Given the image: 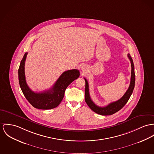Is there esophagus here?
<instances>
[{"label": "esophagus", "instance_id": "esophagus-1", "mask_svg": "<svg viewBox=\"0 0 154 154\" xmlns=\"http://www.w3.org/2000/svg\"><path fill=\"white\" fill-rule=\"evenodd\" d=\"M86 69H87V68H86L85 67L83 66V67H82V71H85L86 70Z\"/></svg>", "mask_w": 154, "mask_h": 154}]
</instances>
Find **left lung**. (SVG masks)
I'll list each match as a JSON object with an SVG mask.
<instances>
[{"mask_svg": "<svg viewBox=\"0 0 154 154\" xmlns=\"http://www.w3.org/2000/svg\"><path fill=\"white\" fill-rule=\"evenodd\" d=\"M128 57L130 60L131 64V82L130 86L124 95L118 101L111 103L108 106L104 107L97 106L94 103L91 99L90 93H89V87L88 83L87 80L84 78L85 82V101L87 104L95 112L102 115V116H109L112 115L119 110H120L123 106H124L126 103L128 102V100L130 98L132 94L134 87H135V75L134 72V65L132 59L131 57L130 54H128Z\"/></svg>", "mask_w": 154, "mask_h": 154, "instance_id": "obj_1", "label": "left lung"}]
</instances>
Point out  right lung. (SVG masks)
I'll use <instances>...</instances> for the list:
<instances>
[{
	"label": "right lung",
	"mask_w": 154,
	"mask_h": 154,
	"mask_svg": "<svg viewBox=\"0 0 154 154\" xmlns=\"http://www.w3.org/2000/svg\"><path fill=\"white\" fill-rule=\"evenodd\" d=\"M27 53L22 60L18 70L19 82L24 97L31 105L35 108L49 109L56 108L61 102L67 87L80 76V72L77 69L64 71L53 87L42 93H35L27 85L24 73V64Z\"/></svg>",
	"instance_id": "right-lung-1"
}]
</instances>
